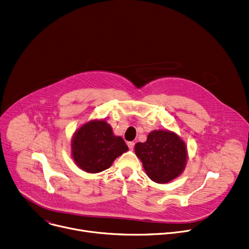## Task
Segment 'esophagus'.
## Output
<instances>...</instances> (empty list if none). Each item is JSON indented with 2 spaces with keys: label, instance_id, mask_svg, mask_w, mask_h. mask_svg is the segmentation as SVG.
I'll list each match as a JSON object with an SVG mask.
<instances>
[{
  "label": "esophagus",
  "instance_id": "esophagus-1",
  "mask_svg": "<svg viewBox=\"0 0 249 249\" xmlns=\"http://www.w3.org/2000/svg\"><path fill=\"white\" fill-rule=\"evenodd\" d=\"M127 145H128V147H129L130 149H133V148H134L135 143H134V142H128V143H127Z\"/></svg>",
  "mask_w": 249,
  "mask_h": 249
}]
</instances>
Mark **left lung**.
Wrapping results in <instances>:
<instances>
[{
  "mask_svg": "<svg viewBox=\"0 0 249 249\" xmlns=\"http://www.w3.org/2000/svg\"><path fill=\"white\" fill-rule=\"evenodd\" d=\"M134 149L147 176L156 183H168L180 176L186 167V144L173 131L153 130L147 140L136 143Z\"/></svg>",
  "mask_w": 249,
  "mask_h": 249,
  "instance_id": "obj_1",
  "label": "left lung"
}]
</instances>
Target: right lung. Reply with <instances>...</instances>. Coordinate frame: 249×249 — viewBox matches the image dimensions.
Masks as SVG:
<instances>
[{
    "label": "right lung",
    "mask_w": 249,
    "mask_h": 249,
    "mask_svg": "<svg viewBox=\"0 0 249 249\" xmlns=\"http://www.w3.org/2000/svg\"><path fill=\"white\" fill-rule=\"evenodd\" d=\"M128 151L121 136H116L105 119L91 120L79 127L71 140V155L77 166L88 173L108 169Z\"/></svg>",
    "instance_id": "add662e5"
}]
</instances>
